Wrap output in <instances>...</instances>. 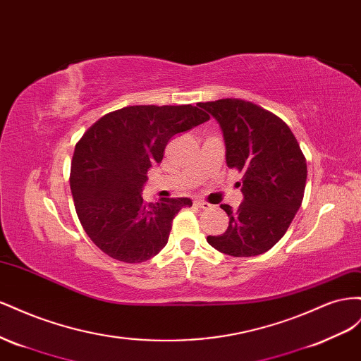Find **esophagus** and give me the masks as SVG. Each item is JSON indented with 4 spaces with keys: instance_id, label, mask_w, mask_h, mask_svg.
<instances>
[{
    "instance_id": "esophagus-1",
    "label": "esophagus",
    "mask_w": 361,
    "mask_h": 361,
    "mask_svg": "<svg viewBox=\"0 0 361 361\" xmlns=\"http://www.w3.org/2000/svg\"><path fill=\"white\" fill-rule=\"evenodd\" d=\"M193 204H195V207H198V209H209L210 207V204L202 201V200H195Z\"/></svg>"
}]
</instances>
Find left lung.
<instances>
[{"label": "left lung", "instance_id": "8db88e82", "mask_svg": "<svg viewBox=\"0 0 361 361\" xmlns=\"http://www.w3.org/2000/svg\"><path fill=\"white\" fill-rule=\"evenodd\" d=\"M200 107L219 123L228 168L243 173V202L235 210L221 205L228 228L207 242L233 257L263 254L283 238L301 207L307 161L300 143L286 122L252 102L226 98Z\"/></svg>", "mask_w": 361, "mask_h": 361}]
</instances>
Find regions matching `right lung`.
<instances>
[{
	"mask_svg": "<svg viewBox=\"0 0 361 361\" xmlns=\"http://www.w3.org/2000/svg\"><path fill=\"white\" fill-rule=\"evenodd\" d=\"M195 106H130L107 113L78 140L71 192L86 234L109 257L142 263L168 243L172 219L190 198L143 202L147 172L168 142L209 121Z\"/></svg>",
	"mask_w": 361,
	"mask_h": 361,
	"instance_id": "1",
	"label": "right lung"
}]
</instances>
